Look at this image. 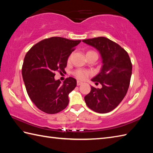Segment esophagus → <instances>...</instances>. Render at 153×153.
Instances as JSON below:
<instances>
[{"label": "esophagus", "instance_id": "esophagus-1", "mask_svg": "<svg viewBox=\"0 0 153 153\" xmlns=\"http://www.w3.org/2000/svg\"><path fill=\"white\" fill-rule=\"evenodd\" d=\"M82 84H83V82H80V81H77V86L82 85Z\"/></svg>", "mask_w": 153, "mask_h": 153}]
</instances>
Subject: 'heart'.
I'll list each match as a JSON object with an SVG mask.
<instances>
[{"label":"heart","mask_w":153,"mask_h":153,"mask_svg":"<svg viewBox=\"0 0 153 153\" xmlns=\"http://www.w3.org/2000/svg\"><path fill=\"white\" fill-rule=\"evenodd\" d=\"M95 53V52L92 51H89L87 53V54H89V53ZM71 55H70L69 57L68 58V61L70 62L71 60ZM74 76L77 77V79H81V80H85V79L87 78L89 75L91 74V71L88 70H82V69H77L76 70H75L74 71Z\"/></svg>","instance_id":"b5f03b06"}]
</instances>
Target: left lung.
<instances>
[{
	"label": "left lung",
	"mask_w": 153,
	"mask_h": 153,
	"mask_svg": "<svg viewBox=\"0 0 153 153\" xmlns=\"http://www.w3.org/2000/svg\"><path fill=\"white\" fill-rule=\"evenodd\" d=\"M82 41L99 51L103 64L100 73L91 79L101 84L102 88L91 87L84 97L85 103L96 112H109L118 106L128 92L132 71L130 58L122 47L108 38L99 37Z\"/></svg>",
	"instance_id": "8db88e82"
}]
</instances>
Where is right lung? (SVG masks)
Listing matches in <instances>:
<instances>
[{
	"label": "right lung",
	"mask_w": 153,
	"mask_h": 153,
	"mask_svg": "<svg viewBox=\"0 0 153 153\" xmlns=\"http://www.w3.org/2000/svg\"><path fill=\"white\" fill-rule=\"evenodd\" d=\"M80 42L53 37L35 44L25 54L23 79L31 101L41 111L53 114L68 106V95L76 87V79L69 77L61 84L55 80V72L65 71L68 57Z\"/></svg>",
	"instance_id": "1"
}]
</instances>
